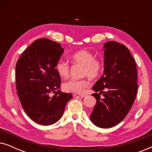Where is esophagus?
I'll list each match as a JSON object with an SVG mask.
<instances>
[{
    "instance_id": "34e87169",
    "label": "esophagus",
    "mask_w": 152,
    "mask_h": 152,
    "mask_svg": "<svg viewBox=\"0 0 152 152\" xmlns=\"http://www.w3.org/2000/svg\"><path fill=\"white\" fill-rule=\"evenodd\" d=\"M79 95H80L81 97H85L86 96H87L86 94H79Z\"/></svg>"
}]
</instances>
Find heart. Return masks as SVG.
<instances>
[{
    "instance_id": "b5f03b06",
    "label": "heart",
    "mask_w": 152,
    "mask_h": 152,
    "mask_svg": "<svg viewBox=\"0 0 152 152\" xmlns=\"http://www.w3.org/2000/svg\"><path fill=\"white\" fill-rule=\"evenodd\" d=\"M70 59L75 65H81L82 76H88L95 79L100 75L103 70V63L98 58H95L92 52L87 50H80L70 56ZM55 70L62 78H67L70 75V66L67 61L59 59L55 65ZM89 86L87 78L81 80H70L63 84L64 90L69 93H82Z\"/></svg>"
}]
</instances>
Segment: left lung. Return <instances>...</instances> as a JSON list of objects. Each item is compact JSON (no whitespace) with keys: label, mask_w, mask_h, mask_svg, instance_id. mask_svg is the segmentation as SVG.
<instances>
[{"label":"left lung","mask_w":152,"mask_h":152,"mask_svg":"<svg viewBox=\"0 0 152 152\" xmlns=\"http://www.w3.org/2000/svg\"><path fill=\"white\" fill-rule=\"evenodd\" d=\"M103 48L104 70L93 87L99 93L92 94L97 101L90 119L98 127L111 128L124 120L134 102L138 91L137 68L125 45L108 41Z\"/></svg>","instance_id":"1"}]
</instances>
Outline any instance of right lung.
Masks as SVG:
<instances>
[{
    "label": "right lung",
    "instance_id": "obj_1",
    "mask_svg": "<svg viewBox=\"0 0 152 152\" xmlns=\"http://www.w3.org/2000/svg\"><path fill=\"white\" fill-rule=\"evenodd\" d=\"M64 51L60 43L39 39L25 50L16 63V88L23 109L42 125L57 122L72 97L59 90L61 80L55 65ZM51 92L56 93L53 97Z\"/></svg>",
    "mask_w": 152,
    "mask_h": 152
}]
</instances>
